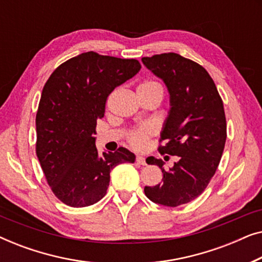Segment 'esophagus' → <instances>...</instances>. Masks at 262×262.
I'll return each mask as SVG.
<instances>
[{"mask_svg": "<svg viewBox=\"0 0 262 262\" xmlns=\"http://www.w3.org/2000/svg\"><path fill=\"white\" fill-rule=\"evenodd\" d=\"M136 162H137L138 164H142V166H145V159L141 155H138L137 157H136Z\"/></svg>", "mask_w": 262, "mask_h": 262, "instance_id": "34e87169", "label": "esophagus"}]
</instances>
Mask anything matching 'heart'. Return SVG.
Segmentation results:
<instances>
[{
	"label": "heart",
	"instance_id": "obj_1",
	"mask_svg": "<svg viewBox=\"0 0 262 262\" xmlns=\"http://www.w3.org/2000/svg\"><path fill=\"white\" fill-rule=\"evenodd\" d=\"M139 87H156V88H161V85L159 83H156V82H144V83H142ZM162 89V88H161ZM150 135V128L149 127H141L138 128V130H136L134 132H131L130 136H128V141L134 146L136 148H142L143 145L145 144L146 142V138L149 137Z\"/></svg>",
	"mask_w": 262,
	"mask_h": 262
}]
</instances>
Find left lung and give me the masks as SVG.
I'll list each match as a JSON object with an SVG mask.
<instances>
[{"mask_svg": "<svg viewBox=\"0 0 262 262\" xmlns=\"http://www.w3.org/2000/svg\"><path fill=\"white\" fill-rule=\"evenodd\" d=\"M142 62L169 93L170 108L161 131L166 144L159 150L179 156L168 170L162 160L146 159L161 168L163 182L145 186L144 193L154 203L175 207L202 194L217 170L227 139L223 101L209 73L191 59L168 52Z\"/></svg>", "mask_w": 262, "mask_h": 262, "instance_id": "1", "label": "left lung"}]
</instances>
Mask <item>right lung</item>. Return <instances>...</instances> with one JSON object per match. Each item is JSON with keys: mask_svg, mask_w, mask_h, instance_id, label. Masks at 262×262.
Here are the masks:
<instances>
[{"mask_svg": "<svg viewBox=\"0 0 262 262\" xmlns=\"http://www.w3.org/2000/svg\"><path fill=\"white\" fill-rule=\"evenodd\" d=\"M136 59L89 51L57 68L42 88L37 117V156L60 202L84 207L105 196L110 173L136 156L125 148L99 155L94 137L107 96L141 70Z\"/></svg>", "mask_w": 262, "mask_h": 262, "instance_id": "right-lung-1", "label": "right lung"}]
</instances>
